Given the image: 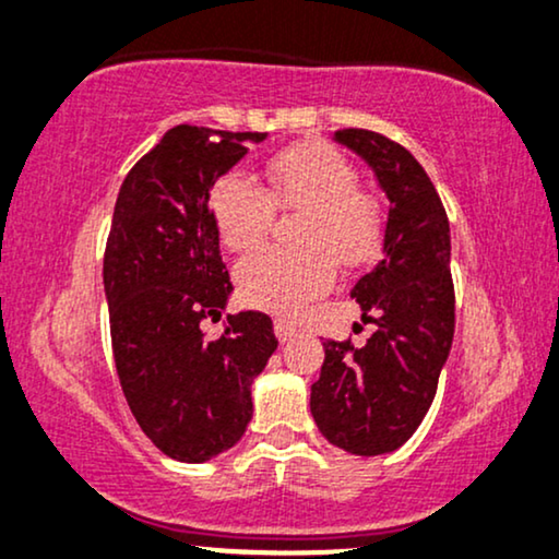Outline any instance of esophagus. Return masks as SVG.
Returning <instances> with one entry per match:
<instances>
[{
	"label": "esophagus",
	"instance_id": "esophagus-1",
	"mask_svg": "<svg viewBox=\"0 0 559 559\" xmlns=\"http://www.w3.org/2000/svg\"><path fill=\"white\" fill-rule=\"evenodd\" d=\"M273 330H275V337H278L281 343H286V341H292V337L296 335V330L292 322H286V320H275V324H273Z\"/></svg>",
	"mask_w": 559,
	"mask_h": 559
}]
</instances>
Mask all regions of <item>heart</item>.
<instances>
[{"label": "heart", "instance_id": "obj_1", "mask_svg": "<svg viewBox=\"0 0 559 559\" xmlns=\"http://www.w3.org/2000/svg\"><path fill=\"white\" fill-rule=\"evenodd\" d=\"M267 186L239 173L222 175L209 190V214L231 252L255 250L271 235L275 209L301 214L292 250L267 247L237 265L239 299L273 314H294L335 281V265L361 267L384 242V211L358 188V173L322 141H304L275 154Z\"/></svg>", "mask_w": 559, "mask_h": 559}]
</instances>
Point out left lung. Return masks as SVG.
I'll return each mask as SVG.
<instances>
[{
    "mask_svg": "<svg viewBox=\"0 0 559 559\" xmlns=\"http://www.w3.org/2000/svg\"><path fill=\"white\" fill-rule=\"evenodd\" d=\"M335 139L369 162L390 198L384 258L350 296L377 330L356 348L328 341L312 384V418L332 447L358 456L400 449L436 397L454 341L449 216L420 162L397 141L366 129Z\"/></svg>",
    "mask_w": 559,
    "mask_h": 559,
    "instance_id": "1",
    "label": "left lung"
}]
</instances>
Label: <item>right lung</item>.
Here are the masks:
<instances>
[{
  "label": "right lung",
  "mask_w": 559,
  "mask_h": 559,
  "mask_svg": "<svg viewBox=\"0 0 559 559\" xmlns=\"http://www.w3.org/2000/svg\"><path fill=\"white\" fill-rule=\"evenodd\" d=\"M263 139L175 126L131 167L112 211L103 281L116 371L141 430L178 462H206L245 436L250 384L278 348L263 312L229 314L222 337L201 330L231 292L209 190L245 141Z\"/></svg>",
  "instance_id": "add662e5"
}]
</instances>
